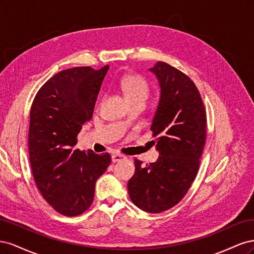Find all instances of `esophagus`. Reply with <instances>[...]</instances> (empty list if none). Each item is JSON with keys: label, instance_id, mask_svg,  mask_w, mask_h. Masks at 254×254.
Here are the masks:
<instances>
[{"label": "esophagus", "instance_id": "1", "mask_svg": "<svg viewBox=\"0 0 254 254\" xmlns=\"http://www.w3.org/2000/svg\"><path fill=\"white\" fill-rule=\"evenodd\" d=\"M126 157L124 155H121V153H114L112 155V162H120V161L125 160Z\"/></svg>", "mask_w": 254, "mask_h": 254}]
</instances>
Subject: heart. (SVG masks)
<instances>
[{
  "label": "heart",
  "instance_id": "heart-1",
  "mask_svg": "<svg viewBox=\"0 0 254 254\" xmlns=\"http://www.w3.org/2000/svg\"><path fill=\"white\" fill-rule=\"evenodd\" d=\"M121 89L128 103L133 101H145L149 93V83L139 74H128L121 79Z\"/></svg>",
  "mask_w": 254,
  "mask_h": 254
}]
</instances>
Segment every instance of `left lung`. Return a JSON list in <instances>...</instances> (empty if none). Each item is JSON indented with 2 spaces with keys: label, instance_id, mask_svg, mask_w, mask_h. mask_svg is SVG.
I'll list each match as a JSON object with an SVG mask.
<instances>
[{
  "label": "left lung",
  "instance_id": "1",
  "mask_svg": "<svg viewBox=\"0 0 254 254\" xmlns=\"http://www.w3.org/2000/svg\"><path fill=\"white\" fill-rule=\"evenodd\" d=\"M150 71L161 87L150 127L160 156L146 166L134 159L135 173L128 181V193L141 210L161 213L178 204L196 178L205 144L206 112L188 75L163 61H158Z\"/></svg>",
  "mask_w": 254,
  "mask_h": 254
}]
</instances>
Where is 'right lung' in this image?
I'll return each mask as SVG.
<instances>
[{
    "instance_id": "1",
    "label": "right lung",
    "mask_w": 254,
    "mask_h": 254,
    "mask_svg": "<svg viewBox=\"0 0 254 254\" xmlns=\"http://www.w3.org/2000/svg\"><path fill=\"white\" fill-rule=\"evenodd\" d=\"M109 70L76 66L53 76L30 108L28 151L36 186L56 212L78 216L93 202L95 183L111 163L108 152L75 149L82 125L93 115Z\"/></svg>"
}]
</instances>
